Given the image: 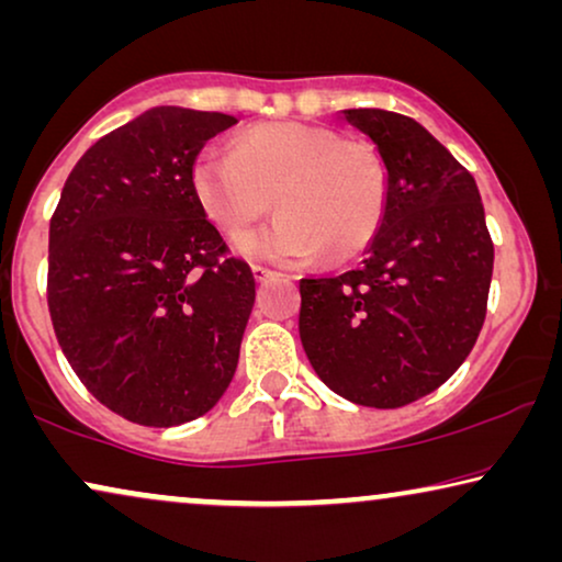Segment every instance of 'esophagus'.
I'll use <instances>...</instances> for the list:
<instances>
[{
    "mask_svg": "<svg viewBox=\"0 0 562 562\" xmlns=\"http://www.w3.org/2000/svg\"><path fill=\"white\" fill-rule=\"evenodd\" d=\"M271 276H276V271H271V268H266V266H252V279H256L258 283L268 281V279H271Z\"/></svg>",
    "mask_w": 562,
    "mask_h": 562,
    "instance_id": "esophagus-1",
    "label": "esophagus"
}]
</instances>
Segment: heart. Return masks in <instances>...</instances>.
<instances>
[{
  "label": "heart",
  "instance_id": "obj_1",
  "mask_svg": "<svg viewBox=\"0 0 562 562\" xmlns=\"http://www.w3.org/2000/svg\"><path fill=\"white\" fill-rule=\"evenodd\" d=\"M191 189L227 237H243L276 206L271 227L237 248L252 260L299 263L327 250L352 258L379 235L389 206V176L379 153L340 133L302 122H271L206 148L191 168Z\"/></svg>",
  "mask_w": 562,
  "mask_h": 562
}]
</instances>
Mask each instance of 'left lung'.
<instances>
[{
    "mask_svg": "<svg viewBox=\"0 0 562 562\" xmlns=\"http://www.w3.org/2000/svg\"><path fill=\"white\" fill-rule=\"evenodd\" d=\"M340 114L386 166L389 206L356 271L299 281V337L335 394L396 409L432 394L473 350L494 243L473 176L417 120Z\"/></svg>",
    "mask_w": 562,
    "mask_h": 562,
    "instance_id": "1",
    "label": "left lung"
}]
</instances>
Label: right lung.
<instances>
[{"mask_svg": "<svg viewBox=\"0 0 562 562\" xmlns=\"http://www.w3.org/2000/svg\"><path fill=\"white\" fill-rule=\"evenodd\" d=\"M233 114L153 106L79 158L50 220L48 310L83 386L120 417L176 427L233 381L256 302L248 263L191 189Z\"/></svg>", "mask_w": 562, "mask_h": 562, "instance_id": "1", "label": "right lung"}]
</instances>
